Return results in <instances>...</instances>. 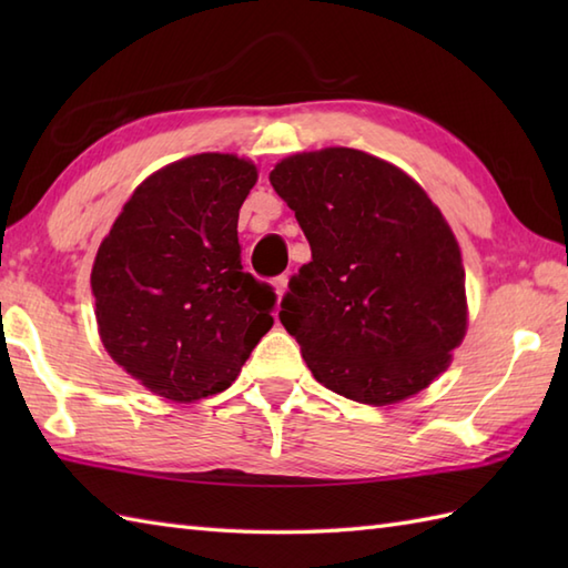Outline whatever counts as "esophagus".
Masks as SVG:
<instances>
[{
    "label": "esophagus",
    "instance_id": "1",
    "mask_svg": "<svg viewBox=\"0 0 568 568\" xmlns=\"http://www.w3.org/2000/svg\"><path fill=\"white\" fill-rule=\"evenodd\" d=\"M273 287H275V295H277V303H281L285 291H287V275H277L273 281Z\"/></svg>",
    "mask_w": 568,
    "mask_h": 568
}]
</instances>
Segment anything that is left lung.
<instances>
[{
    "mask_svg": "<svg viewBox=\"0 0 568 568\" xmlns=\"http://www.w3.org/2000/svg\"><path fill=\"white\" fill-rule=\"evenodd\" d=\"M271 185L312 248L277 315L312 376L366 405L427 388L466 334L462 251L437 204L356 149L291 155Z\"/></svg>",
    "mask_w": 568,
    "mask_h": 568,
    "instance_id": "1",
    "label": "left lung"
}]
</instances>
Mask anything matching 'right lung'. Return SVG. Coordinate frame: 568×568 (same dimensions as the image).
Segmentation results:
<instances>
[{"label": "right lung", "mask_w": 568, "mask_h": 568, "mask_svg": "<svg viewBox=\"0 0 568 568\" xmlns=\"http://www.w3.org/2000/svg\"><path fill=\"white\" fill-rule=\"evenodd\" d=\"M256 180L232 153L165 165L134 190L94 258L104 348L173 403L226 390L273 327L275 293L244 273L236 232Z\"/></svg>", "instance_id": "add662e5"}]
</instances>
